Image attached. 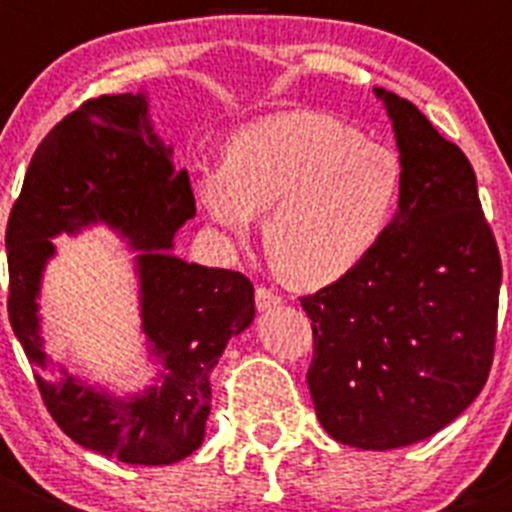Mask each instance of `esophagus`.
Segmentation results:
<instances>
[{
    "mask_svg": "<svg viewBox=\"0 0 512 512\" xmlns=\"http://www.w3.org/2000/svg\"><path fill=\"white\" fill-rule=\"evenodd\" d=\"M255 304L260 312H272V309H277L282 304V297L277 292H272V289L267 287H257L255 289Z\"/></svg>",
    "mask_w": 512,
    "mask_h": 512,
    "instance_id": "1",
    "label": "esophagus"
}]
</instances>
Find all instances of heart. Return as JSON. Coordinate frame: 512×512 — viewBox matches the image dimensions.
<instances>
[{
	"mask_svg": "<svg viewBox=\"0 0 512 512\" xmlns=\"http://www.w3.org/2000/svg\"><path fill=\"white\" fill-rule=\"evenodd\" d=\"M404 168L389 146L317 111H287L237 128L223 165L200 170L195 200L232 240L265 213L277 275L317 289L374 252L399 208Z\"/></svg>",
	"mask_w": 512,
	"mask_h": 512,
	"instance_id": "heart-1",
	"label": "heart"
}]
</instances>
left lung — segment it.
Masks as SVG:
<instances>
[{"label":"left lung","instance_id":"left-lung-1","mask_svg":"<svg viewBox=\"0 0 512 512\" xmlns=\"http://www.w3.org/2000/svg\"><path fill=\"white\" fill-rule=\"evenodd\" d=\"M374 91L401 153L399 213L359 267L299 302L319 423L344 446L389 451L441 431L485 386L503 267L461 148L411 101Z\"/></svg>","mask_w":512,"mask_h":512}]
</instances>
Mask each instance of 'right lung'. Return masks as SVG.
<instances>
[{"label": "right lung", "instance_id": "obj_1", "mask_svg": "<svg viewBox=\"0 0 512 512\" xmlns=\"http://www.w3.org/2000/svg\"><path fill=\"white\" fill-rule=\"evenodd\" d=\"M160 143L143 94L98 96L56 123L34 151L7 223L9 322L29 356L46 411L89 451L131 466H168L200 448L210 371L230 337L250 327L255 289L242 272L170 255L195 215L185 170ZM106 222L139 250L142 316L164 371L143 395L116 400L56 370L40 349V272L59 231Z\"/></svg>", "mask_w": 512, "mask_h": 512}]
</instances>
